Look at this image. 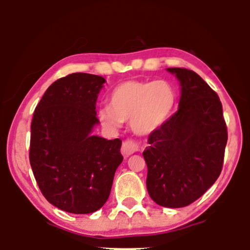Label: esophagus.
<instances>
[{"label": "esophagus", "mask_w": 250, "mask_h": 250, "mask_svg": "<svg viewBox=\"0 0 250 250\" xmlns=\"http://www.w3.org/2000/svg\"><path fill=\"white\" fill-rule=\"evenodd\" d=\"M140 150V146L136 142L131 141V140H127V141L123 142L122 145V154L125 156H129V155L136 153Z\"/></svg>", "instance_id": "1"}]
</instances>
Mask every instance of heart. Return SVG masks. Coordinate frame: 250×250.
I'll return each instance as SVG.
<instances>
[{
	"label": "heart",
	"mask_w": 250,
	"mask_h": 250,
	"mask_svg": "<svg viewBox=\"0 0 250 250\" xmlns=\"http://www.w3.org/2000/svg\"><path fill=\"white\" fill-rule=\"evenodd\" d=\"M175 102L176 91L168 81H127L111 91L109 105L100 108L99 119L113 130L130 120L136 133L150 134L167 122Z\"/></svg>",
	"instance_id": "1"
}]
</instances>
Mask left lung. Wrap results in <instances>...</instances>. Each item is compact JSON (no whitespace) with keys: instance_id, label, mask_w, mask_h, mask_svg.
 Returning <instances> with one entry per match:
<instances>
[{"instance_id":"left-lung-1","label":"left lung","mask_w":250,"mask_h":250,"mask_svg":"<svg viewBox=\"0 0 250 250\" xmlns=\"http://www.w3.org/2000/svg\"><path fill=\"white\" fill-rule=\"evenodd\" d=\"M181 84L179 110L148 137L147 189L157 205L181 208L202 196L222 170L228 140L219 96L193 70L168 68Z\"/></svg>"}]
</instances>
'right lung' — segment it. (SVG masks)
Wrapping results in <instances>:
<instances>
[{
  "mask_svg": "<svg viewBox=\"0 0 250 250\" xmlns=\"http://www.w3.org/2000/svg\"><path fill=\"white\" fill-rule=\"evenodd\" d=\"M105 80L74 73L45 90L31 121L29 161L48 202L73 214H90L107 202L123 161L122 141L91 135L96 100Z\"/></svg>",
  "mask_w": 250,
  "mask_h": 250,
  "instance_id": "1",
  "label": "right lung"
}]
</instances>
